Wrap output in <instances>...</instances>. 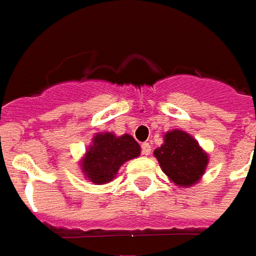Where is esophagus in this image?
<instances>
[{"mask_svg":"<svg viewBox=\"0 0 256 256\" xmlns=\"http://www.w3.org/2000/svg\"><path fill=\"white\" fill-rule=\"evenodd\" d=\"M142 153L144 154V156H150V153H152V144L148 142H144L142 144Z\"/></svg>","mask_w":256,"mask_h":256,"instance_id":"1","label":"esophagus"}]
</instances>
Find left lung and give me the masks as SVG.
<instances>
[{
  "label": "left lung",
  "instance_id": "1",
  "mask_svg": "<svg viewBox=\"0 0 256 256\" xmlns=\"http://www.w3.org/2000/svg\"><path fill=\"white\" fill-rule=\"evenodd\" d=\"M161 170L178 188H192L201 180L210 156L190 134L172 130L164 134V143L154 150Z\"/></svg>",
  "mask_w": 256,
  "mask_h": 256
}]
</instances>
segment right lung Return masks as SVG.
Wrapping results in <instances>:
<instances>
[{
    "label": "right lung",
    "instance_id": "right-lung-1",
    "mask_svg": "<svg viewBox=\"0 0 256 256\" xmlns=\"http://www.w3.org/2000/svg\"><path fill=\"white\" fill-rule=\"evenodd\" d=\"M140 154L139 143L128 134L117 136L113 132H99L80 160V168L85 179L95 184H106L117 176L126 161Z\"/></svg>",
    "mask_w": 256,
    "mask_h": 256
}]
</instances>
